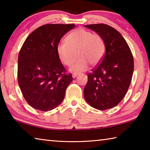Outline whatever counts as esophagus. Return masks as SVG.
<instances>
[{
	"label": "esophagus",
	"mask_w": 150,
	"mask_h": 150,
	"mask_svg": "<svg viewBox=\"0 0 150 150\" xmlns=\"http://www.w3.org/2000/svg\"><path fill=\"white\" fill-rule=\"evenodd\" d=\"M77 75H78V73H73V74L72 75V77H73V78H75Z\"/></svg>",
	"instance_id": "obj_1"
}]
</instances>
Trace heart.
<instances>
[{"label": "heart", "instance_id": "b5f03b06", "mask_svg": "<svg viewBox=\"0 0 150 150\" xmlns=\"http://www.w3.org/2000/svg\"><path fill=\"white\" fill-rule=\"evenodd\" d=\"M77 53L78 59L70 68L72 72L86 71L89 63L96 65L103 59L105 44L98 34L83 28L74 30L65 38V43L57 46V54L63 65L70 66L74 62Z\"/></svg>", "mask_w": 150, "mask_h": 150}]
</instances>
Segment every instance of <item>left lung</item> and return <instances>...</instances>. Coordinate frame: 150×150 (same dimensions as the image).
Listing matches in <instances>:
<instances>
[{
	"instance_id": "8db88e82",
	"label": "left lung",
	"mask_w": 150,
	"mask_h": 150,
	"mask_svg": "<svg viewBox=\"0 0 150 150\" xmlns=\"http://www.w3.org/2000/svg\"><path fill=\"white\" fill-rule=\"evenodd\" d=\"M85 26L100 35L106 50L100 65L87 75L85 99L98 110L112 108L123 99L130 85L133 55L122 35L114 28L104 24Z\"/></svg>"
}]
</instances>
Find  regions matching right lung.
<instances>
[{
  "label": "right lung",
  "instance_id": "add662e5",
  "mask_svg": "<svg viewBox=\"0 0 150 150\" xmlns=\"http://www.w3.org/2000/svg\"><path fill=\"white\" fill-rule=\"evenodd\" d=\"M75 24H45L32 32L20 49L18 81L26 102L35 109L50 111L59 105L73 81L58 57L57 46Z\"/></svg>",
  "mask_w": 150,
  "mask_h": 150
}]
</instances>
